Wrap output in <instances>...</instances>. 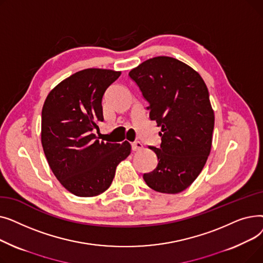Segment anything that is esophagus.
<instances>
[{"mask_svg": "<svg viewBox=\"0 0 263 263\" xmlns=\"http://www.w3.org/2000/svg\"><path fill=\"white\" fill-rule=\"evenodd\" d=\"M143 149V144L141 142H134L132 143V150L133 151H139Z\"/></svg>", "mask_w": 263, "mask_h": 263, "instance_id": "obj_1", "label": "esophagus"}]
</instances>
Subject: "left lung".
Wrapping results in <instances>:
<instances>
[{
  "instance_id": "obj_1",
  "label": "left lung",
  "mask_w": 263,
  "mask_h": 263,
  "mask_svg": "<svg viewBox=\"0 0 263 263\" xmlns=\"http://www.w3.org/2000/svg\"><path fill=\"white\" fill-rule=\"evenodd\" d=\"M129 77L161 127L160 148L149 146L158 165L144 180L157 192L177 194L194 182L210 155L214 112L208 88L194 69L168 57L147 60Z\"/></svg>"
}]
</instances>
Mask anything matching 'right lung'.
Returning <instances> with one entry per match:
<instances>
[{
    "instance_id": "right-lung-1",
    "label": "right lung",
    "mask_w": 263,
    "mask_h": 263,
    "mask_svg": "<svg viewBox=\"0 0 263 263\" xmlns=\"http://www.w3.org/2000/svg\"><path fill=\"white\" fill-rule=\"evenodd\" d=\"M120 71L84 69L55 86L41 112V144L55 177L76 196L92 197L106 191L117 165L131 153L126 141H99L102 97Z\"/></svg>"
}]
</instances>
